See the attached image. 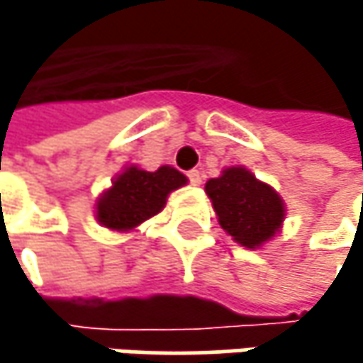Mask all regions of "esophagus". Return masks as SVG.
<instances>
[{"label": "esophagus", "mask_w": 363, "mask_h": 363, "mask_svg": "<svg viewBox=\"0 0 363 363\" xmlns=\"http://www.w3.org/2000/svg\"><path fill=\"white\" fill-rule=\"evenodd\" d=\"M186 177H189V182H191V184H201V174H199V170H191Z\"/></svg>", "instance_id": "obj_1"}]
</instances>
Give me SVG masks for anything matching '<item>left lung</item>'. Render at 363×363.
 Wrapping results in <instances>:
<instances>
[{
  "mask_svg": "<svg viewBox=\"0 0 363 363\" xmlns=\"http://www.w3.org/2000/svg\"><path fill=\"white\" fill-rule=\"evenodd\" d=\"M206 193L220 227L244 248H260L281 229L286 218V206L277 191L242 166L210 179Z\"/></svg>",
  "mask_w": 363,
  "mask_h": 363,
  "instance_id": "obj_1",
  "label": "left lung"
}]
</instances>
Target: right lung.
<instances>
[{
    "mask_svg": "<svg viewBox=\"0 0 363 363\" xmlns=\"http://www.w3.org/2000/svg\"><path fill=\"white\" fill-rule=\"evenodd\" d=\"M182 184H186V177L172 166H162L155 172L130 166L96 199V220L111 231H132L162 212L168 195Z\"/></svg>",
    "mask_w": 363,
    "mask_h": 363,
    "instance_id": "add662e5",
    "label": "right lung"
}]
</instances>
